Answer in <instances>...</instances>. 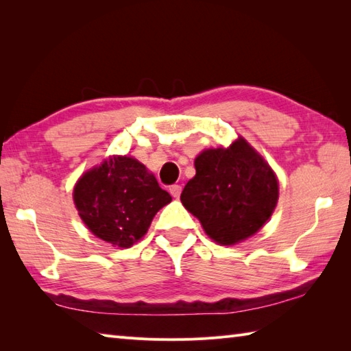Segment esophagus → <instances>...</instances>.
I'll list each match as a JSON object with an SVG mask.
<instances>
[{"label": "esophagus", "instance_id": "esophagus-1", "mask_svg": "<svg viewBox=\"0 0 351 351\" xmlns=\"http://www.w3.org/2000/svg\"><path fill=\"white\" fill-rule=\"evenodd\" d=\"M170 195L173 196V197H180L181 196V191H182V187L181 185H178V184H173V185H170Z\"/></svg>", "mask_w": 351, "mask_h": 351}]
</instances>
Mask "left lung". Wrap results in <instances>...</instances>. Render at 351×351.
<instances>
[{
    "label": "left lung",
    "mask_w": 351,
    "mask_h": 351,
    "mask_svg": "<svg viewBox=\"0 0 351 351\" xmlns=\"http://www.w3.org/2000/svg\"><path fill=\"white\" fill-rule=\"evenodd\" d=\"M195 167L196 176L184 187L181 202L214 241H243L270 219L279 196L278 180L244 138L226 149L204 151Z\"/></svg>",
    "instance_id": "left-lung-1"
}]
</instances>
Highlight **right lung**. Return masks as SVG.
Masks as SVG:
<instances>
[{
	"instance_id": "1",
	"label": "right lung",
	"mask_w": 351,
	"mask_h": 351,
	"mask_svg": "<svg viewBox=\"0 0 351 351\" xmlns=\"http://www.w3.org/2000/svg\"><path fill=\"white\" fill-rule=\"evenodd\" d=\"M73 200L96 237L117 247H131L171 197L143 164L113 156L80 178Z\"/></svg>"
}]
</instances>
